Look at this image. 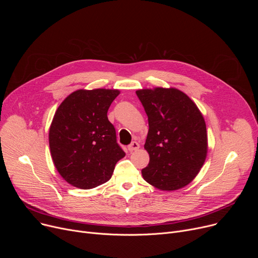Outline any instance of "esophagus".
Segmentation results:
<instances>
[{
    "label": "esophagus",
    "mask_w": 258,
    "mask_h": 258,
    "mask_svg": "<svg viewBox=\"0 0 258 258\" xmlns=\"http://www.w3.org/2000/svg\"><path fill=\"white\" fill-rule=\"evenodd\" d=\"M139 147H140V145H139V143H138V142H136V141L132 142V143H131V144L127 146V148H128V151H130V152L137 151Z\"/></svg>",
    "instance_id": "34e87169"
}]
</instances>
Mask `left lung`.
<instances>
[{
  "mask_svg": "<svg viewBox=\"0 0 258 258\" xmlns=\"http://www.w3.org/2000/svg\"><path fill=\"white\" fill-rule=\"evenodd\" d=\"M148 117L144 148L150 163L143 179L161 190H177L190 183L207 155L205 120L196 103L177 89L136 92Z\"/></svg>",
  "mask_w": 258,
  "mask_h": 258,
  "instance_id": "8db88e82",
  "label": "left lung"
}]
</instances>
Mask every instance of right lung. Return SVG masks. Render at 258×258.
<instances>
[{
    "label": "right lung",
    "instance_id": "right-lung-1",
    "mask_svg": "<svg viewBox=\"0 0 258 258\" xmlns=\"http://www.w3.org/2000/svg\"><path fill=\"white\" fill-rule=\"evenodd\" d=\"M118 90H78L58 106L49 131L53 163L71 185L91 189L111 179L125 153L107 119Z\"/></svg>",
    "mask_w": 258,
    "mask_h": 258
}]
</instances>
